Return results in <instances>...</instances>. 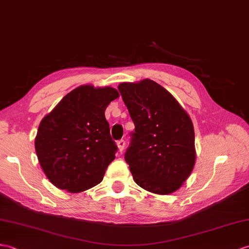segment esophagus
Listing matches in <instances>:
<instances>
[{
	"instance_id": "1",
	"label": "esophagus",
	"mask_w": 249,
	"mask_h": 249,
	"mask_svg": "<svg viewBox=\"0 0 249 249\" xmlns=\"http://www.w3.org/2000/svg\"><path fill=\"white\" fill-rule=\"evenodd\" d=\"M117 145H118L119 152H120V153H123L124 148H125V141H124V140H120V141H118Z\"/></svg>"
}]
</instances>
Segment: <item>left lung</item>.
<instances>
[{
    "label": "left lung",
    "mask_w": 249,
    "mask_h": 249,
    "mask_svg": "<svg viewBox=\"0 0 249 249\" xmlns=\"http://www.w3.org/2000/svg\"><path fill=\"white\" fill-rule=\"evenodd\" d=\"M119 91L135 124L125 160L134 180L148 192L174 193L192 173V120L176 98L152 79L122 83Z\"/></svg>",
    "instance_id": "1"
}]
</instances>
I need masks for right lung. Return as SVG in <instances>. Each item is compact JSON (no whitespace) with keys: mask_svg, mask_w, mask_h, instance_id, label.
<instances>
[{"mask_svg":"<svg viewBox=\"0 0 249 249\" xmlns=\"http://www.w3.org/2000/svg\"><path fill=\"white\" fill-rule=\"evenodd\" d=\"M119 96L112 87L79 86L41 120L35 149L55 187L79 193L103 180L118 149L105 110Z\"/></svg>","mask_w":249,"mask_h":249,"instance_id":"right-lung-1","label":"right lung"}]
</instances>
